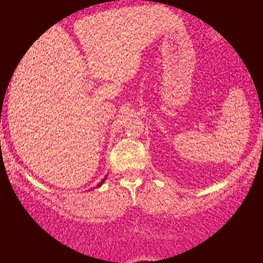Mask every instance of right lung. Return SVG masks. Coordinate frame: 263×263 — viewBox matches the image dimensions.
<instances>
[{
    "label": "right lung",
    "mask_w": 263,
    "mask_h": 263,
    "mask_svg": "<svg viewBox=\"0 0 263 263\" xmlns=\"http://www.w3.org/2000/svg\"><path fill=\"white\" fill-rule=\"evenodd\" d=\"M106 177H107V176H106ZM106 177H105V178H104V179H102V180H101V182L98 184V186H96V188H100V186L102 185V184H104V182H105V179H106ZM92 189H93V188H92Z\"/></svg>",
    "instance_id": "1"
}]
</instances>
